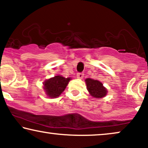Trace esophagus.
<instances>
[{"mask_svg": "<svg viewBox=\"0 0 148 148\" xmlns=\"http://www.w3.org/2000/svg\"><path fill=\"white\" fill-rule=\"evenodd\" d=\"M84 74L83 73H79L77 74V79H82L84 77Z\"/></svg>", "mask_w": 148, "mask_h": 148, "instance_id": "obj_1", "label": "esophagus"}]
</instances>
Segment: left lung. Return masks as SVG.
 I'll return each mask as SVG.
<instances>
[{"instance_id":"8db88e82","label":"left lung","mask_w":148,"mask_h":148,"mask_svg":"<svg viewBox=\"0 0 148 148\" xmlns=\"http://www.w3.org/2000/svg\"><path fill=\"white\" fill-rule=\"evenodd\" d=\"M87 90L91 96L96 98H101L106 96L108 91L103 86L100 81L88 78L86 80Z\"/></svg>"}]
</instances>
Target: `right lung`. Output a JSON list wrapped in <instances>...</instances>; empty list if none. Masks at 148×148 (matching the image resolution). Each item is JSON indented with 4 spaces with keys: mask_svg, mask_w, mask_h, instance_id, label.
<instances>
[{
    "mask_svg": "<svg viewBox=\"0 0 148 148\" xmlns=\"http://www.w3.org/2000/svg\"><path fill=\"white\" fill-rule=\"evenodd\" d=\"M71 77L65 78L61 75H56L44 82V89L46 95L52 98H57L65 90Z\"/></svg>",
    "mask_w": 148,
    "mask_h": 148,
    "instance_id": "1",
    "label": "right lung"
}]
</instances>
